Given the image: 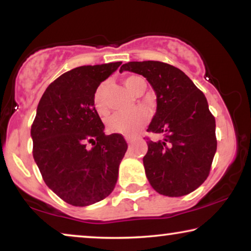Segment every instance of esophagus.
<instances>
[{
	"instance_id": "obj_1",
	"label": "esophagus",
	"mask_w": 251,
	"mask_h": 251,
	"mask_svg": "<svg viewBox=\"0 0 251 251\" xmlns=\"http://www.w3.org/2000/svg\"><path fill=\"white\" fill-rule=\"evenodd\" d=\"M126 143L129 144V145H130V144L133 143V138H131V137H126Z\"/></svg>"
}]
</instances>
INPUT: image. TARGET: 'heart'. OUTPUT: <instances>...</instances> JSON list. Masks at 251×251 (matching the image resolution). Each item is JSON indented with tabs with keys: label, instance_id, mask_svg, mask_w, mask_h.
<instances>
[{
	"label": "heart",
	"instance_id": "obj_1",
	"mask_svg": "<svg viewBox=\"0 0 251 251\" xmlns=\"http://www.w3.org/2000/svg\"><path fill=\"white\" fill-rule=\"evenodd\" d=\"M145 82L139 76H128L125 80V84L131 94H135L137 89L139 88L140 83ZM105 84H100L96 90L94 101L95 106L98 112L105 111L104 104V94H105ZM150 114L145 108H136L131 112H118L109 116L107 119V128L109 131L115 133H121V135H133L140 128H143L149 121Z\"/></svg>",
	"mask_w": 251,
	"mask_h": 251
}]
</instances>
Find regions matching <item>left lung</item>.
I'll return each instance as SVG.
<instances>
[{
  "instance_id": "obj_1",
  "label": "left lung",
  "mask_w": 251,
  "mask_h": 251,
  "mask_svg": "<svg viewBox=\"0 0 251 251\" xmlns=\"http://www.w3.org/2000/svg\"><path fill=\"white\" fill-rule=\"evenodd\" d=\"M143 75L156 95L143 162L151 186L166 197H183L207 179L217 150L215 118L203 92L179 68L161 61H130L120 72Z\"/></svg>"
}]
</instances>
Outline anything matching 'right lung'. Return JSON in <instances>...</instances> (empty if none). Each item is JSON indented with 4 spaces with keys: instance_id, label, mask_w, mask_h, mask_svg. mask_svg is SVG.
<instances>
[{
    "instance_id": "add662e5",
    "label": "right lung",
    "mask_w": 251,
    "mask_h": 251,
    "mask_svg": "<svg viewBox=\"0 0 251 251\" xmlns=\"http://www.w3.org/2000/svg\"><path fill=\"white\" fill-rule=\"evenodd\" d=\"M121 64L68 71L47 88L37 105L30 129L34 160L47 186L75 207L94 204L112 193L128 149L119 133L105 135L94 101L98 85ZM88 142L94 145L91 149Z\"/></svg>"
}]
</instances>
